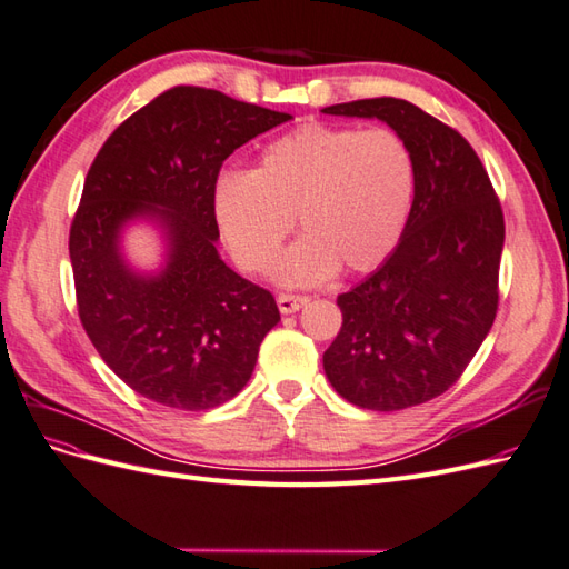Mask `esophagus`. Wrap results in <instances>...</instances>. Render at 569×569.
<instances>
[{
  "mask_svg": "<svg viewBox=\"0 0 569 569\" xmlns=\"http://www.w3.org/2000/svg\"><path fill=\"white\" fill-rule=\"evenodd\" d=\"M276 302H279V310L283 315H290V312H298L302 305H308L310 298L308 296H293V293H281L279 298H276Z\"/></svg>",
  "mask_w": 569,
  "mask_h": 569,
  "instance_id": "obj_1",
  "label": "esophagus"
}]
</instances>
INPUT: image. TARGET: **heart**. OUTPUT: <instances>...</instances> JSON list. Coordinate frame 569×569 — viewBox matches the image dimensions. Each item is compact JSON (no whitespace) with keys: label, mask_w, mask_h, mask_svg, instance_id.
<instances>
[{"label":"heart","mask_w":569,"mask_h":569,"mask_svg":"<svg viewBox=\"0 0 569 569\" xmlns=\"http://www.w3.org/2000/svg\"><path fill=\"white\" fill-rule=\"evenodd\" d=\"M416 199V158L395 129L300 124L269 141L252 170H226L213 213L244 271L271 269L293 228L305 236L281 259L279 281L312 286L339 264L360 273L399 244Z\"/></svg>","instance_id":"1"}]
</instances>
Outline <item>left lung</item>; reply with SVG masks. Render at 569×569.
I'll return each mask as SVG.
<instances>
[{"instance_id":"left-lung-1","label":"left lung","mask_w":569,"mask_h":569,"mask_svg":"<svg viewBox=\"0 0 569 569\" xmlns=\"http://www.w3.org/2000/svg\"><path fill=\"white\" fill-rule=\"evenodd\" d=\"M322 112L382 120L416 158L403 236L337 298L343 325L325 351V372L346 401L401 411L445 395L488 337L500 298L502 207L471 143L409 100L368 98Z\"/></svg>"}]
</instances>
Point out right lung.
Listing matches in <instances>:
<instances>
[{
	"mask_svg": "<svg viewBox=\"0 0 569 569\" xmlns=\"http://www.w3.org/2000/svg\"><path fill=\"white\" fill-rule=\"evenodd\" d=\"M290 120L199 86H174L124 120L86 174L69 230L81 325L108 368L137 395L207 411L250 382L259 343L281 322L267 288L216 250L213 187L242 143ZM156 222L167 261L128 267L121 232Z\"/></svg>",
	"mask_w": 569,
	"mask_h": 569,
	"instance_id": "right-lung-1",
	"label": "right lung"
}]
</instances>
